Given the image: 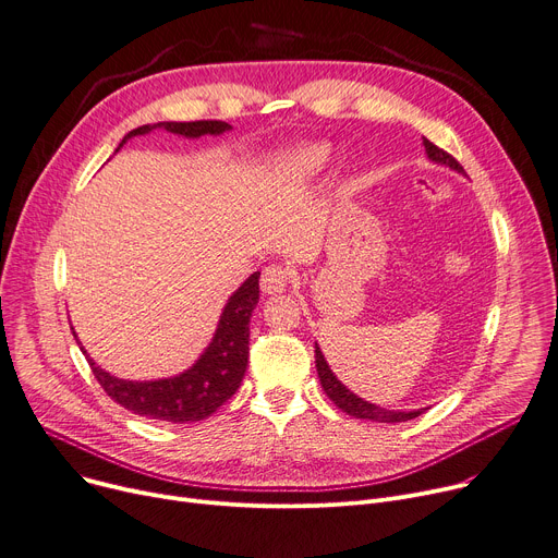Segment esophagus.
Returning a JSON list of instances; mask_svg holds the SVG:
<instances>
[{"label":"esophagus","mask_w":558,"mask_h":558,"mask_svg":"<svg viewBox=\"0 0 558 558\" xmlns=\"http://www.w3.org/2000/svg\"><path fill=\"white\" fill-rule=\"evenodd\" d=\"M291 269L282 265H269L263 269V278H259V287H263L265 293H280L289 280H291Z\"/></svg>","instance_id":"1"}]
</instances>
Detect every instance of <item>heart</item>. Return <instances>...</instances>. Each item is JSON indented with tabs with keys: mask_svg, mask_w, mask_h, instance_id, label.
Segmentation results:
<instances>
[{
	"mask_svg": "<svg viewBox=\"0 0 558 558\" xmlns=\"http://www.w3.org/2000/svg\"><path fill=\"white\" fill-rule=\"evenodd\" d=\"M327 159H329L327 145L305 143V145H299V147H293V150H289L282 157V166L289 170H295V172L312 174V172H318L327 163Z\"/></svg>",
	"mask_w": 558,
	"mask_h": 558,
	"instance_id": "b5f03b06",
	"label": "heart"
}]
</instances>
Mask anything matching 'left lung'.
Segmentation results:
<instances>
[{
    "label": "left lung",
    "mask_w": 558,
    "mask_h": 558,
    "mask_svg": "<svg viewBox=\"0 0 558 558\" xmlns=\"http://www.w3.org/2000/svg\"><path fill=\"white\" fill-rule=\"evenodd\" d=\"M424 147H426V155L430 161L435 163H441V166H449L451 170H458L464 174V168L458 163L456 157H451L449 153H444L441 147H437L435 143H430L428 138H424ZM316 369H318V379H320V386L325 390V395L337 403L343 413L356 417V420H373V422H384V424H397V422H408V420H415L420 417L426 408H420V411H408V413H401V411H386V408L381 405H375L369 401H363L361 397H356L354 392H350L339 379L337 375L331 373L318 343H316Z\"/></svg>",
    "instance_id": "left-lung-1"
}]
</instances>
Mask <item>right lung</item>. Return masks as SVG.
<instances>
[{
	"mask_svg": "<svg viewBox=\"0 0 558 558\" xmlns=\"http://www.w3.org/2000/svg\"><path fill=\"white\" fill-rule=\"evenodd\" d=\"M153 130H166L172 134L197 138L204 134H221L231 130V125L225 121H166L155 125H141L125 134L121 145L132 136L147 134ZM257 301L259 271L248 276L246 282L231 295L225 312L219 316L215 337L210 345L204 350V354L197 359V363L185 369V373L170 379L125 381L119 377H111L87 356L85 348L81 350L85 352L100 388L134 415L147 420H161L170 424L199 422L210 417L221 403L229 401L244 379L248 363V323Z\"/></svg>",
	"mask_w": 558,
	"mask_h": 558,
	"instance_id": "add662e5",
	"label": "right lung"
}]
</instances>
